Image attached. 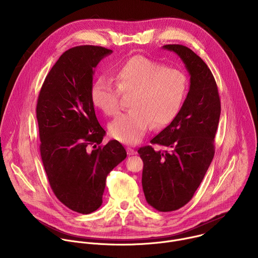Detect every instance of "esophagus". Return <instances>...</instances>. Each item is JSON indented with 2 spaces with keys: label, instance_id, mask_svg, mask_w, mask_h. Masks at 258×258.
<instances>
[{
  "label": "esophagus",
  "instance_id": "34e87169",
  "mask_svg": "<svg viewBox=\"0 0 258 258\" xmlns=\"http://www.w3.org/2000/svg\"><path fill=\"white\" fill-rule=\"evenodd\" d=\"M126 152H127V154L128 155H136L138 152L135 150V149H133V148H127L126 149Z\"/></svg>",
  "mask_w": 258,
  "mask_h": 258
}]
</instances>
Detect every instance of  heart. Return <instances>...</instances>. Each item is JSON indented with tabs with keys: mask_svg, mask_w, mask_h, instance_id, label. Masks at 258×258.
Masks as SVG:
<instances>
[{
	"mask_svg": "<svg viewBox=\"0 0 258 258\" xmlns=\"http://www.w3.org/2000/svg\"><path fill=\"white\" fill-rule=\"evenodd\" d=\"M113 81L116 88L106 79L97 80L92 86L91 98L106 115L114 116L119 112V94H133L131 111L109 125L113 138L128 145L141 142L152 125L159 127L169 123L177 114L188 89L187 77L181 70L143 56L131 57L118 65Z\"/></svg>",
	"mask_w": 258,
	"mask_h": 258,
	"instance_id": "heart-1",
	"label": "heart"
}]
</instances>
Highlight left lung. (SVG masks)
Returning a JSON list of instances; mask_svg holds the SVG:
<instances>
[{
  "label": "left lung",
  "mask_w": 258,
  "mask_h": 258,
  "mask_svg": "<svg viewBox=\"0 0 258 258\" xmlns=\"http://www.w3.org/2000/svg\"><path fill=\"white\" fill-rule=\"evenodd\" d=\"M162 49L174 52L185 64L190 89L173 120L150 141L165 150L146 146L138 153L144 162L142 186L147 202L167 212L192 199L213 159L220 100L210 69L197 54L181 45Z\"/></svg>",
  "instance_id": "1"
}]
</instances>
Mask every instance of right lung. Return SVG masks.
<instances>
[{
    "label": "right lung",
    "mask_w": 258,
    "mask_h": 258,
    "mask_svg": "<svg viewBox=\"0 0 258 258\" xmlns=\"http://www.w3.org/2000/svg\"><path fill=\"white\" fill-rule=\"evenodd\" d=\"M112 53L98 46L64 52L45 79L36 104L41 156L56 197L69 209L89 214L102 205L108 173L126 157L115 140L102 143L91 98L98 63Z\"/></svg>",
    "instance_id": "obj_1"
}]
</instances>
